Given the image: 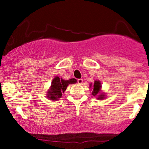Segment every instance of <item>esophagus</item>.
<instances>
[{
    "instance_id": "34e87169",
    "label": "esophagus",
    "mask_w": 149,
    "mask_h": 149,
    "mask_svg": "<svg viewBox=\"0 0 149 149\" xmlns=\"http://www.w3.org/2000/svg\"><path fill=\"white\" fill-rule=\"evenodd\" d=\"M77 82H78V83L79 84H82L83 83V79H78V80H77Z\"/></svg>"
}]
</instances>
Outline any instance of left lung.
<instances>
[{
	"mask_svg": "<svg viewBox=\"0 0 149 149\" xmlns=\"http://www.w3.org/2000/svg\"><path fill=\"white\" fill-rule=\"evenodd\" d=\"M92 86V94L93 96H97V98L100 100H102L105 97V93L103 92H101V83L99 81H95L94 83L92 85V84H90V87Z\"/></svg>",
	"mask_w": 149,
	"mask_h": 149,
	"instance_id": "obj_1",
	"label": "left lung"
}]
</instances>
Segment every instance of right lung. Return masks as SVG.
I'll return each mask as SVG.
<instances>
[{
    "label": "right lung",
    "mask_w": 149,
    "mask_h": 149,
    "mask_svg": "<svg viewBox=\"0 0 149 149\" xmlns=\"http://www.w3.org/2000/svg\"><path fill=\"white\" fill-rule=\"evenodd\" d=\"M77 83L75 79H70L69 80H64L59 77H56L53 79L52 85L47 93V98H49L51 100H58L62 96L69 84H74Z\"/></svg>",
    "instance_id": "right-lung-1"
}]
</instances>
